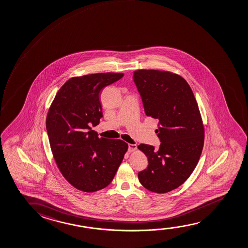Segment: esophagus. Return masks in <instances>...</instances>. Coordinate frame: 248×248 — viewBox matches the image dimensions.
I'll use <instances>...</instances> for the list:
<instances>
[{
	"mask_svg": "<svg viewBox=\"0 0 248 248\" xmlns=\"http://www.w3.org/2000/svg\"><path fill=\"white\" fill-rule=\"evenodd\" d=\"M128 151L129 153H132V152H135L137 149V146L136 144H129V146H128Z\"/></svg>",
	"mask_w": 248,
	"mask_h": 248,
	"instance_id": "34e87169",
	"label": "esophagus"
}]
</instances>
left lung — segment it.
Masks as SVG:
<instances>
[{"label": "left lung", "mask_w": 248, "mask_h": 248, "mask_svg": "<svg viewBox=\"0 0 248 248\" xmlns=\"http://www.w3.org/2000/svg\"><path fill=\"white\" fill-rule=\"evenodd\" d=\"M134 82L145 113L158 119V150L140 144L148 159L147 169L138 173L147 190L165 194L181 186L196 167L204 146L205 129L197 101L181 76L158 70H137Z\"/></svg>", "instance_id": "left-lung-1"}]
</instances>
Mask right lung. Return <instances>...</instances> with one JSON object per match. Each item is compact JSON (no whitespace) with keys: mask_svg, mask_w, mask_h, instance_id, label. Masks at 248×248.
Wrapping results in <instances>:
<instances>
[{"mask_svg":"<svg viewBox=\"0 0 248 248\" xmlns=\"http://www.w3.org/2000/svg\"><path fill=\"white\" fill-rule=\"evenodd\" d=\"M123 73H94L69 79L47 111L46 128L62 176L78 190L92 193L108 186L122 163L128 144L98 137L91 129L103 117L100 93Z\"/></svg>","mask_w":248,"mask_h":248,"instance_id":"right-lung-1","label":"right lung"}]
</instances>
